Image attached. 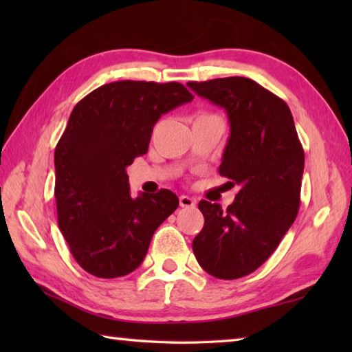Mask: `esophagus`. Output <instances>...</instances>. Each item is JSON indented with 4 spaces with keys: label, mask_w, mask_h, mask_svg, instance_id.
<instances>
[{
    "label": "esophagus",
    "mask_w": 352,
    "mask_h": 352,
    "mask_svg": "<svg viewBox=\"0 0 352 352\" xmlns=\"http://www.w3.org/2000/svg\"><path fill=\"white\" fill-rule=\"evenodd\" d=\"M195 204H197L195 199L188 197V195H180V206L182 208H194Z\"/></svg>",
    "instance_id": "1"
}]
</instances>
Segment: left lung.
I'll return each instance as SVG.
<instances>
[{
  "label": "left lung",
  "mask_w": 352,
  "mask_h": 352,
  "mask_svg": "<svg viewBox=\"0 0 352 352\" xmlns=\"http://www.w3.org/2000/svg\"><path fill=\"white\" fill-rule=\"evenodd\" d=\"M188 87L228 115L219 174L239 186L226 210L200 200L205 225L192 250L206 273L237 279L264 264L295 222L305 151L287 104L254 80L222 77Z\"/></svg>",
  "instance_id": "left-lung-1"
}]
</instances>
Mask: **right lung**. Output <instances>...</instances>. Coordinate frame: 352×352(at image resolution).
<instances>
[{"mask_svg":"<svg viewBox=\"0 0 352 352\" xmlns=\"http://www.w3.org/2000/svg\"><path fill=\"white\" fill-rule=\"evenodd\" d=\"M192 99L178 82L119 80L71 111L54 153V195L58 228L85 272L109 279L138 269L155 230L177 210L169 189L132 197L126 168L147 152L162 115Z\"/></svg>","mask_w":352,"mask_h":352,"instance_id":"obj_1","label":"right lung"}]
</instances>
